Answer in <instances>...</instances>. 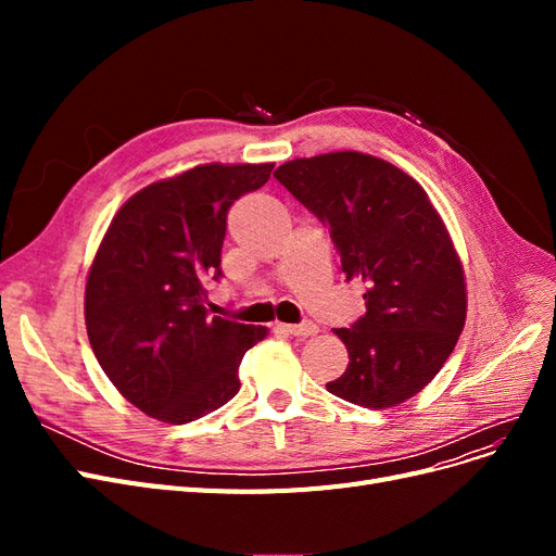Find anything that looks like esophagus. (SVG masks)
<instances>
[{"instance_id": "obj_1", "label": "esophagus", "mask_w": 556, "mask_h": 556, "mask_svg": "<svg viewBox=\"0 0 556 556\" xmlns=\"http://www.w3.org/2000/svg\"><path fill=\"white\" fill-rule=\"evenodd\" d=\"M285 331L299 336V339H308V336L317 333V325L315 323H301V325H285Z\"/></svg>"}]
</instances>
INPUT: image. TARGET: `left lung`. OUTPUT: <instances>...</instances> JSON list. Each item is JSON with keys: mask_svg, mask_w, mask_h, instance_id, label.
Wrapping results in <instances>:
<instances>
[{"mask_svg": "<svg viewBox=\"0 0 556 556\" xmlns=\"http://www.w3.org/2000/svg\"><path fill=\"white\" fill-rule=\"evenodd\" d=\"M274 176L329 229L345 280L364 285L366 313L333 331L350 364L327 390L374 410L422 392L466 323L464 268L427 192L355 150L285 162Z\"/></svg>", "mask_w": 556, "mask_h": 556, "instance_id": "obj_1", "label": "left lung"}]
</instances>
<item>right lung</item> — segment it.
<instances>
[{
  "label": "right lung",
  "mask_w": 556,
  "mask_h": 556,
  "mask_svg": "<svg viewBox=\"0 0 556 556\" xmlns=\"http://www.w3.org/2000/svg\"><path fill=\"white\" fill-rule=\"evenodd\" d=\"M274 164H201L157 180L115 213L86 285L99 366L129 403L169 425L204 417L239 392V364L266 329L211 317L227 213Z\"/></svg>",
  "instance_id": "obj_1"
}]
</instances>
